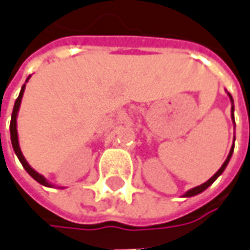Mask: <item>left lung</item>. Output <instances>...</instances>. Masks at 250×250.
I'll list each match as a JSON object with an SVG mask.
<instances>
[{
    "instance_id": "1",
    "label": "left lung",
    "mask_w": 250,
    "mask_h": 250,
    "mask_svg": "<svg viewBox=\"0 0 250 250\" xmlns=\"http://www.w3.org/2000/svg\"><path fill=\"white\" fill-rule=\"evenodd\" d=\"M227 95L229 97V101H231V119H232V122H234V125H235V120H234V99H232V97H231V94L229 92H227ZM234 142H235V135H234ZM232 152H234V144H232V146H231V149H229V153H228L227 159L224 160V163H223V166L217 170V173L214 174L213 177H210L206 183H203V184L198 185V187H195V188H191L189 191H187L183 196L184 198H191V196H195V195L201 194V192H203L208 187H210L217 178H219V176H221L223 174V171L226 170V167H227L228 162H229V159H231V156H232Z\"/></svg>"
}]
</instances>
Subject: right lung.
<instances>
[{"label":"right lung","instance_id":"right-lung-1","mask_svg":"<svg viewBox=\"0 0 250 250\" xmlns=\"http://www.w3.org/2000/svg\"><path fill=\"white\" fill-rule=\"evenodd\" d=\"M29 79H30V76L27 77V80L26 83L29 82ZM26 83L23 84L22 90L19 92V97L18 99L15 101V105H13V110H12V116H11V125H9V130H11V141H12V146H13V151L16 153V156H18V159L21 160V163H22V166L24 167V170L30 174L37 183H40L41 185H44V187H54V185L51 184L49 181H48L47 178L44 176H41L40 173H37L34 168L31 167L30 165L27 163V160L24 159V156H23L22 151H21V146H19V137H18V125H16V119H18V113H19V108H21V104H22V98H23V92H24V88H26Z\"/></svg>","mask_w":250,"mask_h":250}]
</instances>
